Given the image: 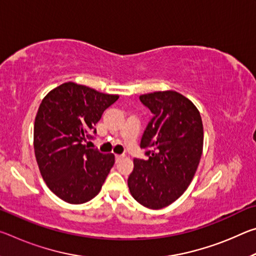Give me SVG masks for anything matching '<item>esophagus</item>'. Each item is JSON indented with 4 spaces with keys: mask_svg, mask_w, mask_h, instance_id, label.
<instances>
[{
    "mask_svg": "<svg viewBox=\"0 0 256 256\" xmlns=\"http://www.w3.org/2000/svg\"><path fill=\"white\" fill-rule=\"evenodd\" d=\"M123 158H124V156H123V154H116V156H115L116 162H120V160H122Z\"/></svg>",
    "mask_w": 256,
    "mask_h": 256,
    "instance_id": "34e87169",
    "label": "esophagus"
}]
</instances>
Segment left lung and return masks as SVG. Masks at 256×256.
Wrapping results in <instances>:
<instances>
[{"label":"left lung","mask_w":256,"mask_h":256,"mask_svg":"<svg viewBox=\"0 0 256 256\" xmlns=\"http://www.w3.org/2000/svg\"><path fill=\"white\" fill-rule=\"evenodd\" d=\"M154 118L141 138L148 160L133 159L128 185L134 200L148 209L172 204L192 182L203 150V124L196 106L174 90L140 96Z\"/></svg>","instance_id":"1"}]
</instances>
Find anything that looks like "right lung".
<instances>
[{"mask_svg":"<svg viewBox=\"0 0 256 256\" xmlns=\"http://www.w3.org/2000/svg\"><path fill=\"white\" fill-rule=\"evenodd\" d=\"M118 97L70 81L42 100L34 118V156L46 185L60 200L82 204L100 192L115 156L88 149L84 142Z\"/></svg>","mask_w":256,"mask_h":256,"instance_id":"obj_1","label":"right lung"}]
</instances>
